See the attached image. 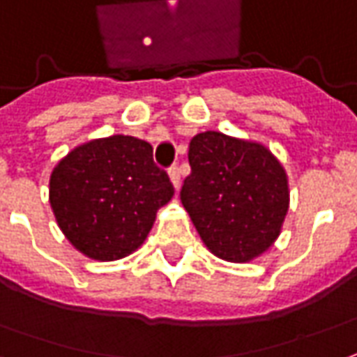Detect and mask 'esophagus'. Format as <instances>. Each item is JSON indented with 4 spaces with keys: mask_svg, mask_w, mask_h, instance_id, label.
<instances>
[{
    "mask_svg": "<svg viewBox=\"0 0 357 357\" xmlns=\"http://www.w3.org/2000/svg\"><path fill=\"white\" fill-rule=\"evenodd\" d=\"M170 181H172V185H174V189L178 191L179 189V183H181V176H179V168H170Z\"/></svg>",
    "mask_w": 357,
    "mask_h": 357,
    "instance_id": "esophagus-1",
    "label": "esophagus"
}]
</instances>
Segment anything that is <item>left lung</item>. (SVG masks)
Segmentation results:
<instances>
[{"mask_svg":"<svg viewBox=\"0 0 357 357\" xmlns=\"http://www.w3.org/2000/svg\"><path fill=\"white\" fill-rule=\"evenodd\" d=\"M181 203L211 253L248 263L271 249L290 206L288 174L265 144L204 131L189 143Z\"/></svg>","mask_w":357,"mask_h":357,"instance_id":"obj_1","label":"left lung"}]
</instances>
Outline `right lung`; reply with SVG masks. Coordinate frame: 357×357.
Returning <instances> with one entry per match:
<instances>
[{
    "label": "right lung",
    "mask_w": 357,
    "mask_h": 357,
    "mask_svg": "<svg viewBox=\"0 0 357 357\" xmlns=\"http://www.w3.org/2000/svg\"><path fill=\"white\" fill-rule=\"evenodd\" d=\"M172 197L174 187L154 164L153 146L129 135L79 144L50 176V206L59 230L94 261L137 251Z\"/></svg>",
    "instance_id": "obj_1"
}]
</instances>
